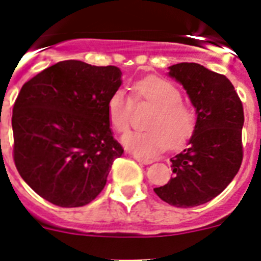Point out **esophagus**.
I'll use <instances>...</instances> for the list:
<instances>
[{
    "label": "esophagus",
    "instance_id": "obj_1",
    "mask_svg": "<svg viewBox=\"0 0 261 261\" xmlns=\"http://www.w3.org/2000/svg\"><path fill=\"white\" fill-rule=\"evenodd\" d=\"M135 159L137 161L138 163H141V165H150V163H153V161H151V159L142 158V156H138V155H135Z\"/></svg>",
    "mask_w": 261,
    "mask_h": 261
}]
</instances>
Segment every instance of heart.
I'll return each mask as SVG.
<instances>
[{
	"mask_svg": "<svg viewBox=\"0 0 261 261\" xmlns=\"http://www.w3.org/2000/svg\"><path fill=\"white\" fill-rule=\"evenodd\" d=\"M135 102H146L154 111L147 120V130H133L123 136L124 146L142 158H151L168 147L183 146L196 125L195 111L181 102V94L170 81L147 77L133 85ZM132 100L123 90H117L107 102L108 123L116 132L129 128Z\"/></svg>",
	"mask_w": 261,
	"mask_h": 261,
	"instance_id": "obj_1",
	"label": "heart"
}]
</instances>
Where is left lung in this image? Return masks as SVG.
<instances>
[{
	"label": "left lung",
	"instance_id": "obj_1",
	"mask_svg": "<svg viewBox=\"0 0 261 261\" xmlns=\"http://www.w3.org/2000/svg\"><path fill=\"white\" fill-rule=\"evenodd\" d=\"M168 70L187 91L197 117L187 147L171 158L174 177L154 192L176 208H192L220 195L239 171L243 106L225 75L195 62Z\"/></svg>",
	"mask_w": 261,
	"mask_h": 261
}]
</instances>
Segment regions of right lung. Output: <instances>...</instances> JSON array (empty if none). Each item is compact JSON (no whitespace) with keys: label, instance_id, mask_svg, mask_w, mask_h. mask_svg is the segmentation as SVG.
Returning a JSON list of instances; mask_svg holds the SVG:
<instances>
[{"label":"right lung","instance_id":"add662e5","mask_svg":"<svg viewBox=\"0 0 261 261\" xmlns=\"http://www.w3.org/2000/svg\"><path fill=\"white\" fill-rule=\"evenodd\" d=\"M120 86L119 68L78 60L57 62L23 85L11 119L14 162L43 199L77 208L102 192L124 153L107 117Z\"/></svg>","mask_w":261,"mask_h":261}]
</instances>
